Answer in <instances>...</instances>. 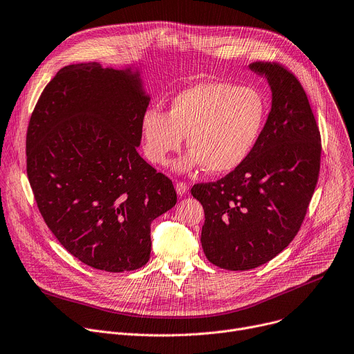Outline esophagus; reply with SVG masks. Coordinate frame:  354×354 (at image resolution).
I'll list each match as a JSON object with an SVG mask.
<instances>
[{
    "label": "esophagus",
    "mask_w": 354,
    "mask_h": 354,
    "mask_svg": "<svg viewBox=\"0 0 354 354\" xmlns=\"http://www.w3.org/2000/svg\"><path fill=\"white\" fill-rule=\"evenodd\" d=\"M187 189H188V187H187L185 183L177 181V184H176V192H177L178 196H184V194L187 193Z\"/></svg>",
    "instance_id": "1"
}]
</instances>
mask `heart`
<instances>
[{
  "mask_svg": "<svg viewBox=\"0 0 354 354\" xmlns=\"http://www.w3.org/2000/svg\"><path fill=\"white\" fill-rule=\"evenodd\" d=\"M266 118L259 91L227 82H201L177 93L167 115L149 109L142 118L143 149L154 165H166L184 136L192 149L180 161L183 170L201 167L225 174L252 153Z\"/></svg>",
  "mask_w": 354,
  "mask_h": 354,
  "instance_id": "1",
  "label": "heart"
}]
</instances>
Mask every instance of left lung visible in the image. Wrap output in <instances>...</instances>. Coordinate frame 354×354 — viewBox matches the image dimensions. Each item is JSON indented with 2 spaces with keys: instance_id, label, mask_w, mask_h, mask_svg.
I'll list each match as a JSON object with an SVG mask.
<instances>
[{
  "instance_id": "obj_1",
  "label": "left lung",
  "mask_w": 354,
  "mask_h": 354,
  "mask_svg": "<svg viewBox=\"0 0 354 354\" xmlns=\"http://www.w3.org/2000/svg\"><path fill=\"white\" fill-rule=\"evenodd\" d=\"M272 89V107L257 146L225 177L198 183L207 259L248 270L282 252L301 230L320 170V131L299 79L278 62H254Z\"/></svg>"
}]
</instances>
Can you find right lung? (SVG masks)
Listing matches in <instances>:
<instances>
[{
  "label": "right lung",
  "mask_w": 354,
  "mask_h": 354,
  "mask_svg": "<svg viewBox=\"0 0 354 354\" xmlns=\"http://www.w3.org/2000/svg\"><path fill=\"white\" fill-rule=\"evenodd\" d=\"M149 96L138 73L96 62L62 68L26 130V174L61 245L95 269H139L150 225L173 208V181L138 153Z\"/></svg>",
  "instance_id": "add662e5"
}]
</instances>
